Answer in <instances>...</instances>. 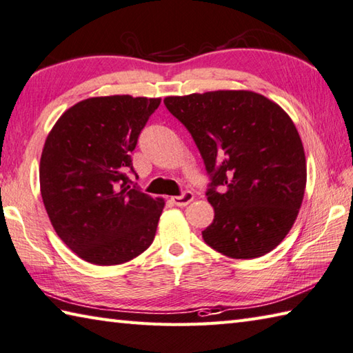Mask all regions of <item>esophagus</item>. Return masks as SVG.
Masks as SVG:
<instances>
[{
    "mask_svg": "<svg viewBox=\"0 0 353 353\" xmlns=\"http://www.w3.org/2000/svg\"><path fill=\"white\" fill-rule=\"evenodd\" d=\"M172 203H174L175 205L178 207H185L187 204H190L193 201V193L192 192H184L183 195L179 196H172Z\"/></svg>",
    "mask_w": 353,
    "mask_h": 353,
    "instance_id": "1",
    "label": "esophagus"
}]
</instances>
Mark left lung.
<instances>
[{
    "label": "left lung",
    "mask_w": 353,
    "mask_h": 353,
    "mask_svg": "<svg viewBox=\"0 0 353 353\" xmlns=\"http://www.w3.org/2000/svg\"><path fill=\"white\" fill-rule=\"evenodd\" d=\"M164 105L192 134L212 179L205 195L214 219L204 242L233 259L274 250L296 222L306 187L305 149L291 117L245 90L169 96Z\"/></svg>",
    "instance_id": "1"
}]
</instances>
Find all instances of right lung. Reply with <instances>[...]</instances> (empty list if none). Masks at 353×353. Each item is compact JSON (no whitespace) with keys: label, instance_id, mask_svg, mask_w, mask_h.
I'll use <instances>...</instances> for the list:
<instances>
[{"label":"right lung","instance_id":"1","mask_svg":"<svg viewBox=\"0 0 353 353\" xmlns=\"http://www.w3.org/2000/svg\"><path fill=\"white\" fill-rule=\"evenodd\" d=\"M161 99L90 97L71 106L47 135L41 195L57 236L83 261H132L152 243L164 199L131 185V154Z\"/></svg>","mask_w":353,"mask_h":353}]
</instances>
